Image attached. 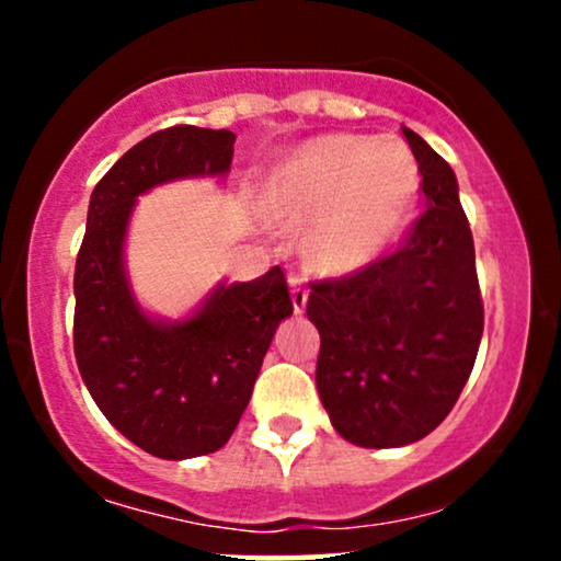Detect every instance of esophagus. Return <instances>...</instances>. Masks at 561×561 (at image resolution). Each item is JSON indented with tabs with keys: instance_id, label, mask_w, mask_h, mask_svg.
<instances>
[{
	"instance_id": "obj_1",
	"label": "esophagus",
	"mask_w": 561,
	"mask_h": 561,
	"mask_svg": "<svg viewBox=\"0 0 561 561\" xmlns=\"http://www.w3.org/2000/svg\"><path fill=\"white\" fill-rule=\"evenodd\" d=\"M289 295H293V308L295 313H302L308 306V289L302 287L300 279H289Z\"/></svg>"
}]
</instances>
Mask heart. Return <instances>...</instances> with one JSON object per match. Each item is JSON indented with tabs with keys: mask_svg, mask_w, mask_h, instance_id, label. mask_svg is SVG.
<instances>
[{
	"mask_svg": "<svg viewBox=\"0 0 561 561\" xmlns=\"http://www.w3.org/2000/svg\"><path fill=\"white\" fill-rule=\"evenodd\" d=\"M422 195L420 160L398 137L330 134L282 160L266 208L308 221V253L330 272L369 266L403 237Z\"/></svg>",
	"mask_w": 561,
	"mask_h": 561,
	"instance_id": "b5f03b06",
	"label": "heart"
}]
</instances>
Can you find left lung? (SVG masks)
Segmentation results:
<instances>
[{"instance_id": "8db88e82", "label": "left lung", "mask_w": 561, "mask_h": 561, "mask_svg": "<svg viewBox=\"0 0 561 561\" xmlns=\"http://www.w3.org/2000/svg\"><path fill=\"white\" fill-rule=\"evenodd\" d=\"M427 210L388 259L313 282L317 388L332 427L362 448L422 440L465 390L482 337L474 242L450 165L403 128Z\"/></svg>"}]
</instances>
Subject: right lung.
Wrapping results in <instances>:
<instances>
[{
    "label": "right lung",
    "mask_w": 561,
    "mask_h": 561,
    "mask_svg": "<svg viewBox=\"0 0 561 561\" xmlns=\"http://www.w3.org/2000/svg\"><path fill=\"white\" fill-rule=\"evenodd\" d=\"M234 139L227 128H165L124 152L89 199L73 276L76 364L107 422L158 459H195L229 440L276 327L293 317L279 266L218 282L182 319L145 311L128 279L137 199L179 179H224Z\"/></svg>",
    "instance_id": "1"
}]
</instances>
